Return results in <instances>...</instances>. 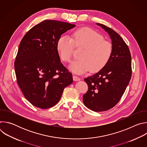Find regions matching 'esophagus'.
Wrapping results in <instances>:
<instances>
[{"instance_id":"esophagus-1","label":"esophagus","mask_w":147,"mask_h":147,"mask_svg":"<svg viewBox=\"0 0 147 147\" xmlns=\"http://www.w3.org/2000/svg\"><path fill=\"white\" fill-rule=\"evenodd\" d=\"M73 78L74 81H80L81 80L80 77H78V76H73Z\"/></svg>"}]
</instances>
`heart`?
Returning a JSON list of instances; mask_svg holds the SVG:
<instances>
[{
    "mask_svg": "<svg viewBox=\"0 0 147 147\" xmlns=\"http://www.w3.org/2000/svg\"><path fill=\"white\" fill-rule=\"evenodd\" d=\"M82 48L80 59L73 61L70 65V70L76 74H82L88 71L96 72L100 70L109 62L113 47L104 37L89 28H82L74 31L71 38L62 36L59 38L56 49L61 59L65 62H70L74 48Z\"/></svg>",
    "mask_w": 147,
    "mask_h": 147,
    "instance_id": "1",
    "label": "heart"
}]
</instances>
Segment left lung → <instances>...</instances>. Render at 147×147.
<instances>
[{
    "label": "left lung",
    "mask_w": 147,
    "mask_h": 147,
    "mask_svg": "<svg viewBox=\"0 0 147 147\" xmlns=\"http://www.w3.org/2000/svg\"><path fill=\"white\" fill-rule=\"evenodd\" d=\"M96 24L110 36L113 53L105 66L84 79L88 90L83 95V102L94 112H102L114 107L126 89L131 77V57L128 46L116 32L103 24Z\"/></svg>",
    "instance_id": "left-lung-1"
}]
</instances>
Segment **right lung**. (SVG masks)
Returning <instances> with one entry per match:
<instances>
[{
  "label": "right lung",
  "mask_w": 147,
  "mask_h": 147,
  "mask_svg": "<svg viewBox=\"0 0 147 147\" xmlns=\"http://www.w3.org/2000/svg\"><path fill=\"white\" fill-rule=\"evenodd\" d=\"M76 26L56 20H44L33 27L19 45L14 61L17 82L25 98L40 109L59 101L72 74L63 65L56 49L61 35Z\"/></svg>",
  "instance_id": "right-lung-1"
}]
</instances>
